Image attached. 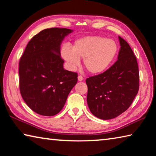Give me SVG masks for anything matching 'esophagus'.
<instances>
[{
	"instance_id": "34e87169",
	"label": "esophagus",
	"mask_w": 156,
	"mask_h": 156,
	"mask_svg": "<svg viewBox=\"0 0 156 156\" xmlns=\"http://www.w3.org/2000/svg\"><path fill=\"white\" fill-rule=\"evenodd\" d=\"M78 80H79V81H82V80H83V76L79 75V76H78Z\"/></svg>"
}]
</instances>
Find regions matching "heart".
<instances>
[{"instance_id":"heart-1","label":"heart","mask_w":156,"mask_h":156,"mask_svg":"<svg viewBox=\"0 0 156 156\" xmlns=\"http://www.w3.org/2000/svg\"><path fill=\"white\" fill-rule=\"evenodd\" d=\"M117 52V46L112 39L100 36H87L74 42L72 48L62 47L61 53L71 69H75L83 58L84 66L89 73L98 74L112 62Z\"/></svg>"}]
</instances>
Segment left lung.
I'll use <instances>...</instances> for the list:
<instances>
[{"mask_svg": "<svg viewBox=\"0 0 156 156\" xmlns=\"http://www.w3.org/2000/svg\"><path fill=\"white\" fill-rule=\"evenodd\" d=\"M118 60L104 72L86 79L87 101L91 112L103 120L125 112L139 90L140 74L137 58L126 41L119 37Z\"/></svg>", "mask_w": 156, "mask_h": 156, "instance_id": "obj_1", "label": "left lung"}]
</instances>
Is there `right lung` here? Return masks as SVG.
Wrapping results in <instances>:
<instances>
[{"label": "right lung", "mask_w": 156, "mask_h": 156, "mask_svg": "<svg viewBox=\"0 0 156 156\" xmlns=\"http://www.w3.org/2000/svg\"><path fill=\"white\" fill-rule=\"evenodd\" d=\"M73 30L51 28L32 38L19 61V89L34 112L54 116L60 112L78 81V73L63 68L60 44Z\"/></svg>", "instance_id": "right-lung-1"}]
</instances>
